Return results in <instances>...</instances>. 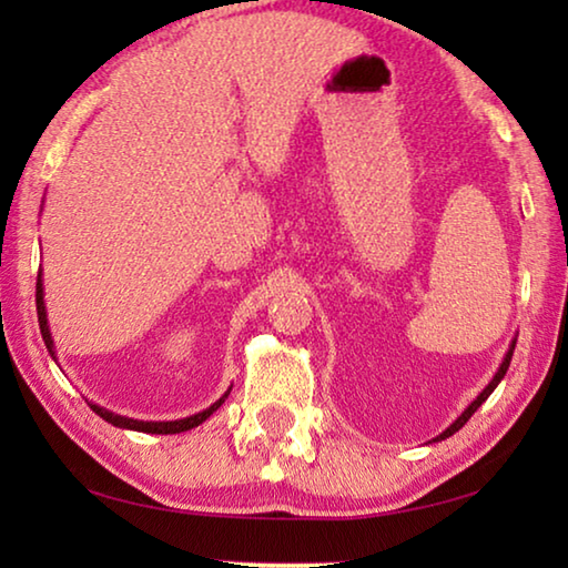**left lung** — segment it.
Instances as JSON below:
<instances>
[{
    "instance_id": "left-lung-1",
    "label": "left lung",
    "mask_w": 568,
    "mask_h": 568,
    "mask_svg": "<svg viewBox=\"0 0 568 568\" xmlns=\"http://www.w3.org/2000/svg\"><path fill=\"white\" fill-rule=\"evenodd\" d=\"M514 348H516V341H511V348H508V353H506V358H504V363L501 365H498V371H496V376H494V381L491 383H488V386L484 388V390H480V396L474 400V403H470V406L464 410V413H460V416L454 420V423H450V426L444 430V434H440V436H436L434 440H444V438H448V436H454L456 434V430H460V428H464L466 426V420L470 418V416H474V413L478 410V406H480V403H484L488 396H491V393H494V388L498 386V383H501V378L506 376V371H508V365H511V355H514Z\"/></svg>"
}]
</instances>
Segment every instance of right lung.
Listing matches in <instances>:
<instances>
[{"instance_id": "1", "label": "right lung", "mask_w": 568, "mask_h": 568, "mask_svg": "<svg viewBox=\"0 0 568 568\" xmlns=\"http://www.w3.org/2000/svg\"><path fill=\"white\" fill-rule=\"evenodd\" d=\"M37 318H40L42 341H44V345H47V351H50L52 358H54V341H52L50 325H47L42 273H40V277H37ZM227 393H230V390H227ZM227 393H225V396L220 398V400H215L210 408L200 410V413H195V416H190V418H180V420H138V418H124V416H118V413H112V410H108V408L98 406V403H90V408H92L94 413H98L100 418H104V420L112 423V426H118V428L140 430V434H162V436H168V434H182V430H190V428L200 426V423H203V420H207L220 406H223L225 398H227Z\"/></svg>"}]
</instances>
